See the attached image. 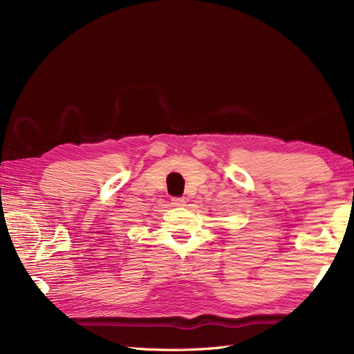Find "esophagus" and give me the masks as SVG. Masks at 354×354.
<instances>
[{"label":"esophagus","instance_id":"34e87169","mask_svg":"<svg viewBox=\"0 0 354 354\" xmlns=\"http://www.w3.org/2000/svg\"><path fill=\"white\" fill-rule=\"evenodd\" d=\"M186 201L183 198H173L171 199V205L173 207H185Z\"/></svg>","mask_w":354,"mask_h":354}]
</instances>
